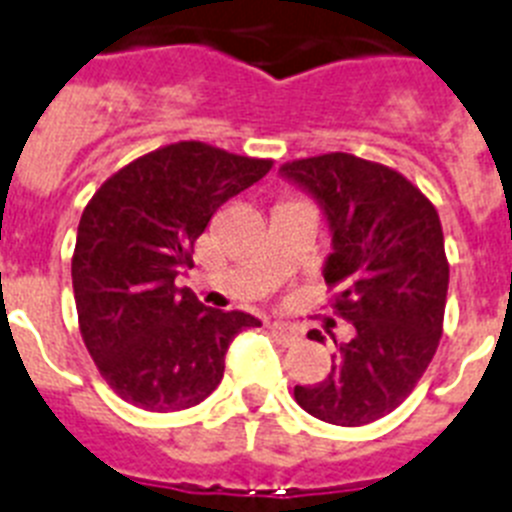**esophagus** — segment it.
<instances>
[{"label": "esophagus", "mask_w": 512, "mask_h": 512, "mask_svg": "<svg viewBox=\"0 0 512 512\" xmlns=\"http://www.w3.org/2000/svg\"><path fill=\"white\" fill-rule=\"evenodd\" d=\"M269 329H272V334L277 336L279 342L287 344V347H290V344L300 342V334H298V329H295V326H287V323H272Z\"/></svg>", "instance_id": "esophagus-1"}]
</instances>
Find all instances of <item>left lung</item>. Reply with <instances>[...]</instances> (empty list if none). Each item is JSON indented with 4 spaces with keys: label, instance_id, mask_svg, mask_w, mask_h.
<instances>
[{
    "label": "left lung",
    "instance_id": "obj_1",
    "mask_svg": "<svg viewBox=\"0 0 512 512\" xmlns=\"http://www.w3.org/2000/svg\"><path fill=\"white\" fill-rule=\"evenodd\" d=\"M279 170L329 217L334 253L323 279L336 290V316L355 326L331 355L329 375L295 386V401L331 425H370L414 391L443 336L448 259L438 209L399 170L349 152Z\"/></svg>",
    "mask_w": 512,
    "mask_h": 512
}]
</instances>
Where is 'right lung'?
<instances>
[{"label":"right lung","mask_w":512,"mask_h":512,"mask_svg":"<svg viewBox=\"0 0 512 512\" xmlns=\"http://www.w3.org/2000/svg\"><path fill=\"white\" fill-rule=\"evenodd\" d=\"M274 160L204 142L165 144L116 170L77 227L72 287L80 334L100 375L144 412H181L220 386L240 310H212L189 287L194 243L212 214L272 170Z\"/></svg>","instance_id":"1"}]
</instances>
